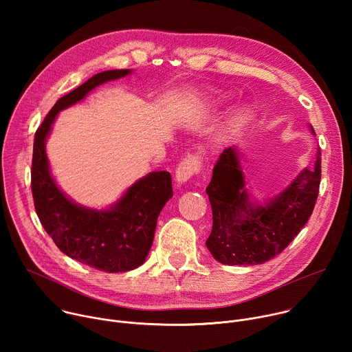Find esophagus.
I'll return each mask as SVG.
<instances>
[{"label":"esophagus","mask_w":352,"mask_h":352,"mask_svg":"<svg viewBox=\"0 0 352 352\" xmlns=\"http://www.w3.org/2000/svg\"><path fill=\"white\" fill-rule=\"evenodd\" d=\"M200 166H202V163H200V159L197 156H193V155L186 156L178 164V167L175 170V181H177V184L182 185L186 181H189L192 175L199 173Z\"/></svg>","instance_id":"1"}]
</instances>
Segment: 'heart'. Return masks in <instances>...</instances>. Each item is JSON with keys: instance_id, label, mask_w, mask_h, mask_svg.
I'll return each instance as SVG.
<instances>
[{"instance_id": "b5f03b06", "label": "heart", "mask_w": 352, "mask_h": 352, "mask_svg": "<svg viewBox=\"0 0 352 352\" xmlns=\"http://www.w3.org/2000/svg\"><path fill=\"white\" fill-rule=\"evenodd\" d=\"M255 120V116H254V111L248 109V107H243V109H239L238 111H235L227 125H226V131H224V138L226 139H232V138H236L239 135H242L246 129H249V126L252 125Z\"/></svg>"}]
</instances>
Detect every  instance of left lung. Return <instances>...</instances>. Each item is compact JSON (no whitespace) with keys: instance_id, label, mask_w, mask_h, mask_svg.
<instances>
[{"instance_id":"left-lung-1","label":"left lung","mask_w":352,"mask_h":352,"mask_svg":"<svg viewBox=\"0 0 352 352\" xmlns=\"http://www.w3.org/2000/svg\"><path fill=\"white\" fill-rule=\"evenodd\" d=\"M312 135L315 131L309 125ZM320 184V150L278 195L259 204L250 196L236 146L226 148L206 188L213 228L206 246L228 266L262 265L277 256L311 217Z\"/></svg>"}]
</instances>
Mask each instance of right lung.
Wrapping results in <instances>:
<instances>
[{
	"label": "right lung",
	"instance_id": "1",
	"mask_svg": "<svg viewBox=\"0 0 352 352\" xmlns=\"http://www.w3.org/2000/svg\"><path fill=\"white\" fill-rule=\"evenodd\" d=\"M131 72L111 69L96 74L61 97L36 131L33 143L32 193L41 226L63 254L107 273L129 272L146 261L157 217L173 197L171 175L167 171L148 173L133 182L111 206L87 208L74 202L57 185L50 170L45 142L60 111L82 102L94 87Z\"/></svg>",
	"mask_w": 352,
	"mask_h": 352
}]
</instances>
